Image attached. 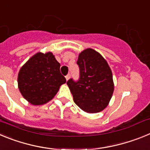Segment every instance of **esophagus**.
<instances>
[{
  "mask_svg": "<svg viewBox=\"0 0 150 150\" xmlns=\"http://www.w3.org/2000/svg\"><path fill=\"white\" fill-rule=\"evenodd\" d=\"M65 78H66V80H67H67H68V79H70V74H67V76H65Z\"/></svg>",
  "mask_w": 150,
  "mask_h": 150,
  "instance_id": "esophagus-1",
  "label": "esophagus"
}]
</instances>
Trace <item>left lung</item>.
Segmentation results:
<instances>
[{
  "label": "left lung",
  "instance_id": "8db88e82",
  "mask_svg": "<svg viewBox=\"0 0 150 150\" xmlns=\"http://www.w3.org/2000/svg\"><path fill=\"white\" fill-rule=\"evenodd\" d=\"M77 64L80 76L78 82H67L75 104L85 112L95 113L104 110L114 91L112 71L99 52L88 48L79 54Z\"/></svg>",
  "mask_w": 150,
  "mask_h": 150
}]
</instances>
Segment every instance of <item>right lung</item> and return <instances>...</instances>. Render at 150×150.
<instances>
[{"mask_svg":"<svg viewBox=\"0 0 150 150\" xmlns=\"http://www.w3.org/2000/svg\"><path fill=\"white\" fill-rule=\"evenodd\" d=\"M66 79L60 73V64L51 52H38L19 70L18 87L32 105H43L53 98Z\"/></svg>","mask_w":150,"mask_h":150,"instance_id":"1","label":"right lung"}]
</instances>
